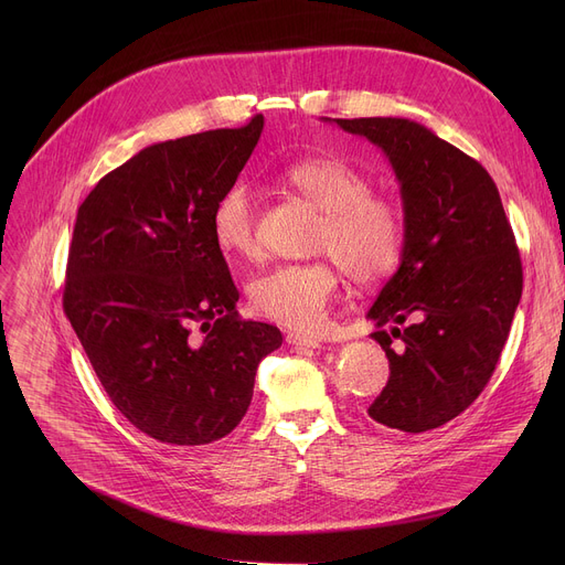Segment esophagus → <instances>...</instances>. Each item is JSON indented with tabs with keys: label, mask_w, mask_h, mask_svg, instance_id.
Wrapping results in <instances>:
<instances>
[{
	"label": "esophagus",
	"mask_w": 565,
	"mask_h": 565,
	"mask_svg": "<svg viewBox=\"0 0 565 565\" xmlns=\"http://www.w3.org/2000/svg\"><path fill=\"white\" fill-rule=\"evenodd\" d=\"M286 343L290 345H300V348H320V341L307 334H298V332H288L286 334Z\"/></svg>",
	"instance_id": "1"
}]
</instances>
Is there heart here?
<instances>
[{
  "mask_svg": "<svg viewBox=\"0 0 565 565\" xmlns=\"http://www.w3.org/2000/svg\"><path fill=\"white\" fill-rule=\"evenodd\" d=\"M281 178L320 211L309 249L324 258L270 267L252 279L249 305L284 328L309 332L324 320L341 290L337 262L354 284H375L394 270L405 247V215L396 201L371 194L369 175L339 158L292 162ZM211 235L228 258L258 256L254 194L247 183H231L217 194Z\"/></svg>",
  "mask_w": 565,
  "mask_h": 565,
  "instance_id": "b5f03b06",
  "label": "heart"
}]
</instances>
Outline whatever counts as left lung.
Masks as SVG:
<instances>
[{
  "label": "left lung",
  "instance_id": "obj_1",
  "mask_svg": "<svg viewBox=\"0 0 565 565\" xmlns=\"http://www.w3.org/2000/svg\"><path fill=\"white\" fill-rule=\"evenodd\" d=\"M390 158L405 247L369 318L390 360L369 417L403 433L456 419L486 390L522 298V260L490 173L407 118H334ZM393 330L387 331L386 324Z\"/></svg>",
  "mask_w": 565,
  "mask_h": 565
}]
</instances>
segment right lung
<instances>
[{
	"instance_id": "obj_1",
	"label": "right lung",
	"mask_w": 565,
	"mask_h": 565,
	"mask_svg": "<svg viewBox=\"0 0 565 565\" xmlns=\"http://www.w3.org/2000/svg\"><path fill=\"white\" fill-rule=\"evenodd\" d=\"M260 130L256 114L148 146L77 211L64 311L116 409L173 447L241 424L260 360L281 345L275 324L237 316L241 292L211 235V207Z\"/></svg>"
}]
</instances>
